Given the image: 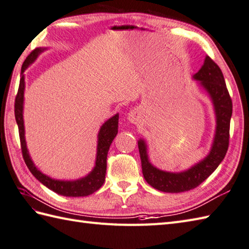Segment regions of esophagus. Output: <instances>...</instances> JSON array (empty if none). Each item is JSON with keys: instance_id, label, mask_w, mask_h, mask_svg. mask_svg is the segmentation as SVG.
I'll list each match as a JSON object with an SVG mask.
<instances>
[{"instance_id": "34e87169", "label": "esophagus", "mask_w": 249, "mask_h": 249, "mask_svg": "<svg viewBox=\"0 0 249 249\" xmlns=\"http://www.w3.org/2000/svg\"><path fill=\"white\" fill-rule=\"evenodd\" d=\"M128 119L131 121V123L136 124L137 121H139V119H140V113H139V110H135V109L131 110V112L129 113Z\"/></svg>"}]
</instances>
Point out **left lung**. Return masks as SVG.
Returning a JSON list of instances; mask_svg holds the SVG:
<instances>
[{"instance_id": "obj_1", "label": "left lung", "mask_w": 249, "mask_h": 249, "mask_svg": "<svg viewBox=\"0 0 249 249\" xmlns=\"http://www.w3.org/2000/svg\"><path fill=\"white\" fill-rule=\"evenodd\" d=\"M194 79L199 81L200 85L209 92L216 113V132L212 149L206 159L190 169L182 173H168L152 166L148 160L146 143L140 140L139 150L143 178L148 184L161 192L181 193L195 189L218 167L228 150L232 100L222 70L211 57L207 56L200 70L194 74Z\"/></svg>"}]
</instances>
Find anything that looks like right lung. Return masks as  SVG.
Listing matches in <instances>:
<instances>
[{"mask_svg":"<svg viewBox=\"0 0 249 249\" xmlns=\"http://www.w3.org/2000/svg\"><path fill=\"white\" fill-rule=\"evenodd\" d=\"M42 51V49L37 48L33 50L29 56L24 60L23 65L21 68V78L20 84L17 92L16 100H15V117L17 124L19 129V137L21 143L22 156H23L24 162L27 168L30 169L31 173L35 178L40 181L43 185H46L48 189L57 193L58 195L67 196V197H83L88 196L98 191L106 180L107 173V152L110 143L114 141L115 136L118 133V114L115 115L114 117L108 119L104 124L98 134V147H97V159H96V166L92 169L91 173L86 176L85 178H82L75 181H59L51 179L50 177L43 175L39 170L36 168L34 163L29 156V151L26 148V142L24 139V125H23V96H24V70L29 67L34 60L37 58L38 54Z\"/></svg>","mask_w":249,"mask_h":249,"instance_id":"obj_1","label":"right lung"}]
</instances>
